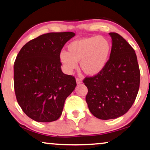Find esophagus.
<instances>
[{"label":"esophagus","mask_w":150,"mask_h":150,"mask_svg":"<svg viewBox=\"0 0 150 150\" xmlns=\"http://www.w3.org/2000/svg\"><path fill=\"white\" fill-rule=\"evenodd\" d=\"M76 82H77V83L79 84V83H81V82H82V79H81V78H76Z\"/></svg>","instance_id":"esophagus-1"}]
</instances>
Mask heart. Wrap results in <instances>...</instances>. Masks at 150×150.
Returning a JSON list of instances; mask_svg holds the SVG:
<instances>
[{
    "label": "heart",
    "instance_id": "1",
    "mask_svg": "<svg viewBox=\"0 0 150 150\" xmlns=\"http://www.w3.org/2000/svg\"><path fill=\"white\" fill-rule=\"evenodd\" d=\"M68 52L62 51L59 61L67 73H73L78 68L88 75L100 73L108 62L112 51V44L104 36L84 37L75 40L67 47Z\"/></svg>",
    "mask_w": 150,
    "mask_h": 150
}]
</instances>
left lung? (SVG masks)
Instances as JSON below:
<instances>
[{
	"label": "left lung",
	"instance_id": "8db88e82",
	"mask_svg": "<svg viewBox=\"0 0 150 150\" xmlns=\"http://www.w3.org/2000/svg\"><path fill=\"white\" fill-rule=\"evenodd\" d=\"M112 51L105 69L86 77V101L91 112L102 120L117 119L134 102L140 85V71L134 50L122 36L109 33Z\"/></svg>",
	"mask_w": 150,
	"mask_h": 150
}]
</instances>
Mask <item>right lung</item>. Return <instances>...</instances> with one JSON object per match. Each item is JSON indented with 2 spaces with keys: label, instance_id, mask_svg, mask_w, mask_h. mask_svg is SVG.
Segmentation results:
<instances>
[{
  "label": "right lung",
  "instance_id": "right-lung-1",
  "mask_svg": "<svg viewBox=\"0 0 150 150\" xmlns=\"http://www.w3.org/2000/svg\"><path fill=\"white\" fill-rule=\"evenodd\" d=\"M73 32L49 33L24 45L13 66L18 103L38 122H52L62 113L66 99L75 90V77L62 71L59 55Z\"/></svg>",
  "mask_w": 150,
  "mask_h": 150
}]
</instances>
